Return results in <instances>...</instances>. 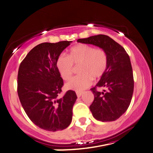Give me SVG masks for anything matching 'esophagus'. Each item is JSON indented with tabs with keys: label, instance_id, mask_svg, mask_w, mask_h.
Here are the masks:
<instances>
[{
	"label": "esophagus",
	"instance_id": "obj_1",
	"mask_svg": "<svg viewBox=\"0 0 153 153\" xmlns=\"http://www.w3.org/2000/svg\"><path fill=\"white\" fill-rule=\"evenodd\" d=\"M82 94V92H80V91H77L76 92V95H77V96H78V97L81 96Z\"/></svg>",
	"mask_w": 153,
	"mask_h": 153
}]
</instances>
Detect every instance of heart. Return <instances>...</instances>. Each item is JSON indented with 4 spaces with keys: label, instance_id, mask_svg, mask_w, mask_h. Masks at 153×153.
<instances>
[{
    "label": "heart",
    "instance_id": "b5f03b06",
    "mask_svg": "<svg viewBox=\"0 0 153 153\" xmlns=\"http://www.w3.org/2000/svg\"><path fill=\"white\" fill-rule=\"evenodd\" d=\"M57 68L65 80H69L78 66L80 74L72 78L66 88L75 91H82L89 87L93 79H99L108 69V56L102 48H95L87 44H78L71 48L68 56L61 54L56 61Z\"/></svg>",
    "mask_w": 153,
    "mask_h": 153
}]
</instances>
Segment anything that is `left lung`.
Segmentation results:
<instances>
[{
  "label": "left lung",
  "mask_w": 153,
  "mask_h": 153,
  "mask_svg": "<svg viewBox=\"0 0 153 153\" xmlns=\"http://www.w3.org/2000/svg\"><path fill=\"white\" fill-rule=\"evenodd\" d=\"M77 41L102 48L108 54V69L100 81L91 89L94 100L90 110L97 120H116L128 110L133 93L134 78L130 57L122 45L105 35ZM99 88H104L102 92L98 91Z\"/></svg>",
  "instance_id": "8db88e82"
}]
</instances>
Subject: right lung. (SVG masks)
<instances>
[{
  "instance_id": "right-lung-1",
  "label": "right lung",
  "mask_w": 153,
  "mask_h": 153,
  "mask_svg": "<svg viewBox=\"0 0 153 153\" xmlns=\"http://www.w3.org/2000/svg\"><path fill=\"white\" fill-rule=\"evenodd\" d=\"M71 41L43 43L27 53L18 68L17 91L25 113L36 126L48 131L65 129L71 124L78 98L68 91L61 97L63 80L56 61Z\"/></svg>"
}]
</instances>
